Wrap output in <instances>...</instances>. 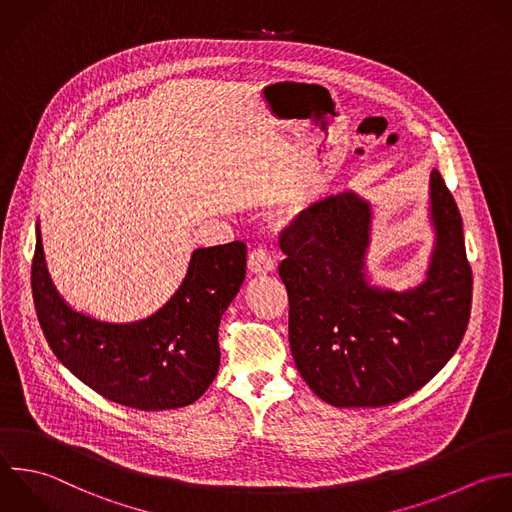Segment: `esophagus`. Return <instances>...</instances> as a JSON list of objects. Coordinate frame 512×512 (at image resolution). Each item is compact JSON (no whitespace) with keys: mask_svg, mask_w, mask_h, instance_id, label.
Instances as JSON below:
<instances>
[{"mask_svg":"<svg viewBox=\"0 0 512 512\" xmlns=\"http://www.w3.org/2000/svg\"><path fill=\"white\" fill-rule=\"evenodd\" d=\"M249 271H251L253 275H259V277L275 271V261H273V257L269 255L267 249L257 247V249L251 251V255H249Z\"/></svg>","mask_w":512,"mask_h":512,"instance_id":"obj_1","label":"esophagus"}]
</instances>
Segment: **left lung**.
<instances>
[{"label":"left lung","instance_id":"left-lung-1","mask_svg":"<svg viewBox=\"0 0 512 512\" xmlns=\"http://www.w3.org/2000/svg\"><path fill=\"white\" fill-rule=\"evenodd\" d=\"M371 205L345 191L303 209L281 237L289 343L311 391L333 407H385L425 387L455 355L471 317L463 219L431 173L437 233L425 283L397 293L367 283Z\"/></svg>","mask_w":512,"mask_h":512}]
</instances>
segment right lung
<instances>
[{
  "instance_id": "add662e5",
  "label": "right lung",
  "mask_w": 512,
  "mask_h": 512,
  "mask_svg": "<svg viewBox=\"0 0 512 512\" xmlns=\"http://www.w3.org/2000/svg\"><path fill=\"white\" fill-rule=\"evenodd\" d=\"M243 241L197 249L175 295L151 317L103 323L55 291L37 227L31 293L53 355L101 397L139 411L195 403L219 369V323L245 279Z\"/></svg>"
}]
</instances>
